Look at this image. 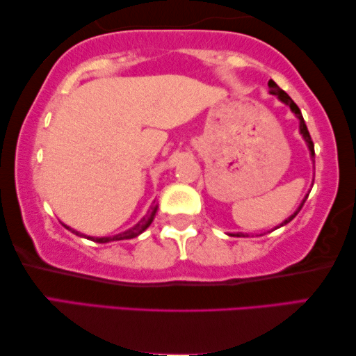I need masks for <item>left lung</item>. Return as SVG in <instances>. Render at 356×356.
Wrapping results in <instances>:
<instances>
[{"instance_id":"8db88e82","label":"left lung","mask_w":356,"mask_h":356,"mask_svg":"<svg viewBox=\"0 0 356 356\" xmlns=\"http://www.w3.org/2000/svg\"><path fill=\"white\" fill-rule=\"evenodd\" d=\"M268 86H270V92L271 95H275V96H277V99L281 102H284L285 106H289L290 107V110H292V112L295 113V116L296 118L300 120V132H301V136H302V138L306 140V143H307V147H309V151H311V157L314 159V156H316V153H314V143H312V138H311V136H309V131H307V126H306V123H305V120H302V115H301V110L298 108V106H296V104L292 101V97H290L287 92H285L284 90H281L279 88V86L275 83V81L273 80H270L268 81ZM307 199V197H306ZM302 205H305V200H302V203L300 205V208L296 209V211L292 214V216H290L289 219H285L284 222L279 225V227H282V225H285V224H289L290 220H292L296 214L300 213V209L302 208ZM233 236H249V235H244V233H233Z\"/></svg>"}]
</instances>
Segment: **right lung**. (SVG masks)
I'll return each instance as SVG.
<instances>
[{
    "label": "right lung",
    "instance_id": "right-lung-1",
    "mask_svg": "<svg viewBox=\"0 0 356 356\" xmlns=\"http://www.w3.org/2000/svg\"><path fill=\"white\" fill-rule=\"evenodd\" d=\"M156 211H157V207H154V208H153V211H151V214H147V216H145L142 220H138V222H137L136 225H134L132 229L126 230V232H123V233H118V235H115V236H102V238L86 236V235H83V233L75 232V230H72V229H69V227H66V225H64V227H66V229L71 230L72 233H75V235L83 236V238H86V240H91V241H95V243H110V241H120V240H131V238H136V236H138L140 233H142V232H145V230L148 229L149 224L153 222Z\"/></svg>",
    "mask_w": 356,
    "mask_h": 356
}]
</instances>
